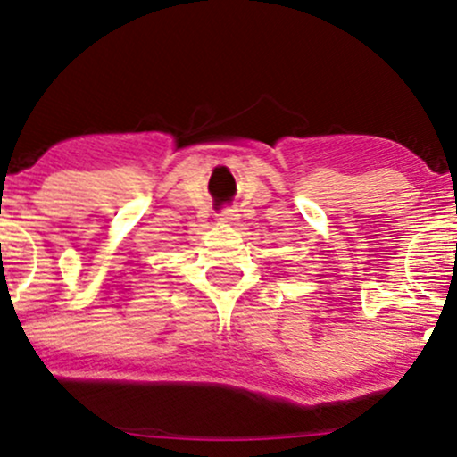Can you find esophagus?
Masks as SVG:
<instances>
[{
  "label": "esophagus",
  "instance_id": "34e87169",
  "mask_svg": "<svg viewBox=\"0 0 457 457\" xmlns=\"http://www.w3.org/2000/svg\"><path fill=\"white\" fill-rule=\"evenodd\" d=\"M219 217H221V221H225V223H234L236 219H238V214H236L234 208H223Z\"/></svg>",
  "mask_w": 457,
  "mask_h": 457
}]
</instances>
